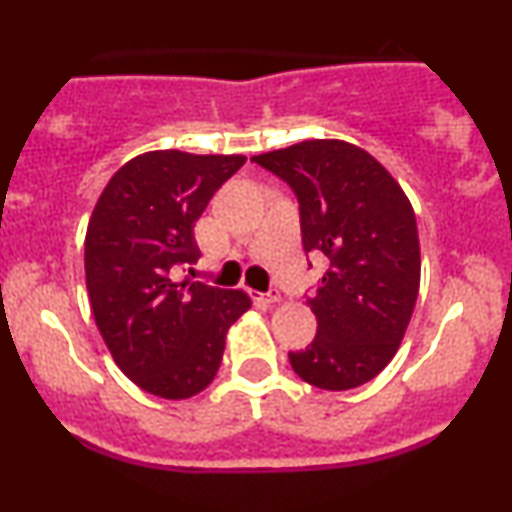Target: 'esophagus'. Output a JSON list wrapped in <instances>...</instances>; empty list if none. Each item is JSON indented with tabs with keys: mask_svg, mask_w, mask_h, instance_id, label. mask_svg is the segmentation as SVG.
I'll return each mask as SVG.
<instances>
[{
	"mask_svg": "<svg viewBox=\"0 0 512 512\" xmlns=\"http://www.w3.org/2000/svg\"><path fill=\"white\" fill-rule=\"evenodd\" d=\"M257 301L260 303H276L279 301V291H269V293H257Z\"/></svg>",
	"mask_w": 512,
	"mask_h": 512,
	"instance_id": "34e87169",
	"label": "esophagus"
}]
</instances>
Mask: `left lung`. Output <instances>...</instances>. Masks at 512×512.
<instances>
[{
  "mask_svg": "<svg viewBox=\"0 0 512 512\" xmlns=\"http://www.w3.org/2000/svg\"><path fill=\"white\" fill-rule=\"evenodd\" d=\"M252 161L291 187L305 255L327 260L308 298L317 334L289 351L291 368L320 390L368 383L397 354L419 296V231L407 195L373 156L339 139Z\"/></svg>",
  "mask_w": 512,
  "mask_h": 512,
  "instance_id": "1",
  "label": "left lung"
}]
</instances>
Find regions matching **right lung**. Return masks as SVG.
Listing matches in <instances>:
<instances>
[{"instance_id": "1", "label": "right lung", "mask_w": 512, "mask_h": 512, "mask_svg": "<svg viewBox=\"0 0 512 512\" xmlns=\"http://www.w3.org/2000/svg\"><path fill=\"white\" fill-rule=\"evenodd\" d=\"M245 156L151 151L105 185L86 231V289L122 373L163 399L202 392L221 366L226 330L250 308L243 291L178 279L202 252L195 223Z\"/></svg>"}]
</instances>
